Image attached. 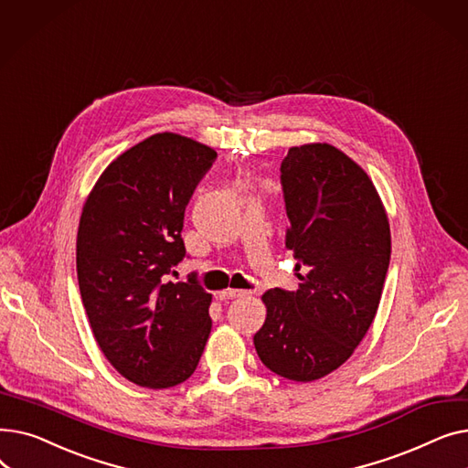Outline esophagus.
I'll list each match as a JSON object with an SVG mask.
<instances>
[{
	"label": "esophagus",
	"mask_w": 468,
	"mask_h": 468,
	"mask_svg": "<svg viewBox=\"0 0 468 468\" xmlns=\"http://www.w3.org/2000/svg\"><path fill=\"white\" fill-rule=\"evenodd\" d=\"M247 290H237V288H228V290H224V292H219L218 293V298L219 300H237V298H242V296H247Z\"/></svg>",
	"instance_id": "34e87169"
}]
</instances>
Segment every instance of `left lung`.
<instances>
[{"instance_id": "left-lung-1", "label": "left lung", "mask_w": 468, "mask_h": 468, "mask_svg": "<svg viewBox=\"0 0 468 468\" xmlns=\"http://www.w3.org/2000/svg\"><path fill=\"white\" fill-rule=\"evenodd\" d=\"M290 221L286 249L300 288L263 293L254 335L260 360L292 381L321 379L346 362L372 326L390 261V229L376 186L330 144L290 147L281 163Z\"/></svg>"}]
</instances>
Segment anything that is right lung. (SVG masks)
<instances>
[{
	"instance_id": "right-lung-1",
	"label": "right lung",
	"mask_w": 468,
	"mask_h": 468,
	"mask_svg": "<svg viewBox=\"0 0 468 468\" xmlns=\"http://www.w3.org/2000/svg\"><path fill=\"white\" fill-rule=\"evenodd\" d=\"M216 155L191 138L154 134L108 165L81 212L85 313L104 356L140 387L184 383L207 346L212 296L195 275H170L186 258V207Z\"/></svg>"
}]
</instances>
